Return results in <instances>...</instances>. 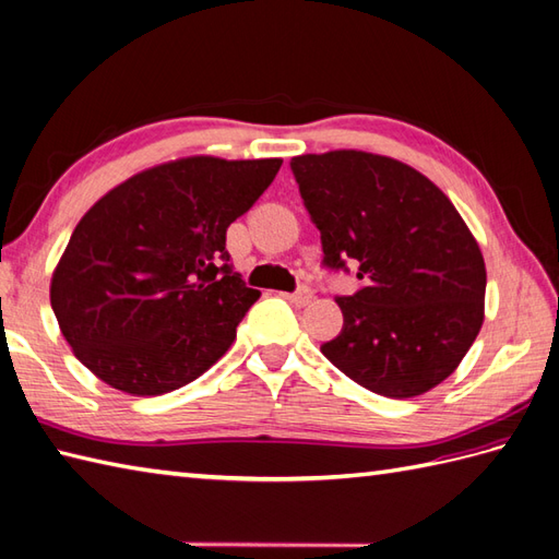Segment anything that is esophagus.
<instances>
[{
	"mask_svg": "<svg viewBox=\"0 0 559 559\" xmlns=\"http://www.w3.org/2000/svg\"><path fill=\"white\" fill-rule=\"evenodd\" d=\"M287 298L294 306H308L312 301V292L310 287H298L294 294H287Z\"/></svg>",
	"mask_w": 559,
	"mask_h": 559,
	"instance_id": "esophagus-1",
	"label": "esophagus"
}]
</instances>
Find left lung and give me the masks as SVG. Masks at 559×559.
<instances>
[{"instance_id": "left-lung-1", "label": "left lung", "mask_w": 559, "mask_h": 559, "mask_svg": "<svg viewBox=\"0 0 559 559\" xmlns=\"http://www.w3.org/2000/svg\"><path fill=\"white\" fill-rule=\"evenodd\" d=\"M322 267L356 265L362 287L336 296L344 326L320 346L353 382L413 399L453 374L484 322L479 243L441 189L389 156L330 152L292 158Z\"/></svg>"}]
</instances>
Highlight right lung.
I'll list each match as a JSON object with an SVG mask.
<instances>
[{"label": "right lung", "mask_w": 559, "mask_h": 559, "mask_svg": "<svg viewBox=\"0 0 559 559\" xmlns=\"http://www.w3.org/2000/svg\"><path fill=\"white\" fill-rule=\"evenodd\" d=\"M280 158L192 156L132 175L83 215L51 277L75 358L132 396L194 382L233 346L261 292L225 249Z\"/></svg>", "instance_id": "add662e5"}]
</instances>
